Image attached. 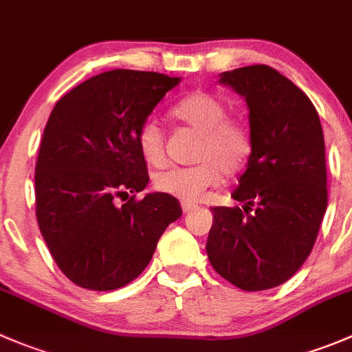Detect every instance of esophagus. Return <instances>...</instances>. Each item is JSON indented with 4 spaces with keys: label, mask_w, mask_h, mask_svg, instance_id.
<instances>
[{
    "label": "esophagus",
    "mask_w": 352,
    "mask_h": 352,
    "mask_svg": "<svg viewBox=\"0 0 352 352\" xmlns=\"http://www.w3.org/2000/svg\"><path fill=\"white\" fill-rule=\"evenodd\" d=\"M196 204H192V203H187V201H184L182 203V211L184 213H190V211H194L196 210Z\"/></svg>",
    "instance_id": "esophagus-1"
}]
</instances>
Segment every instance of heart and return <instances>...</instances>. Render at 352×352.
Returning a JSON list of instances; mask_svg holds the SVG:
<instances>
[{
  "label": "heart",
  "instance_id": "b5f03b06",
  "mask_svg": "<svg viewBox=\"0 0 352 352\" xmlns=\"http://www.w3.org/2000/svg\"><path fill=\"white\" fill-rule=\"evenodd\" d=\"M173 117L201 132L196 158L189 166H170L155 175L158 192L187 201H199L220 180L221 172L230 175L248 160L252 134L242 118L227 117V107L210 93H194L173 107ZM142 158L153 166L165 163V138L155 118H146L138 131Z\"/></svg>",
  "mask_w": 352,
  "mask_h": 352
}]
</instances>
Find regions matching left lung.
<instances>
[{"label": "left lung", "instance_id": "left-lung-1", "mask_svg": "<svg viewBox=\"0 0 352 352\" xmlns=\"http://www.w3.org/2000/svg\"><path fill=\"white\" fill-rule=\"evenodd\" d=\"M218 82L248 103L252 148L232 192L244 211L211 208L208 259L235 287L267 291L302 267L327 211L322 124L309 98L268 65L223 72Z\"/></svg>", "mask_w": 352, "mask_h": 352}]
</instances>
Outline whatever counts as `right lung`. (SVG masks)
<instances>
[{
    "mask_svg": "<svg viewBox=\"0 0 352 352\" xmlns=\"http://www.w3.org/2000/svg\"><path fill=\"white\" fill-rule=\"evenodd\" d=\"M179 82L156 72H103L65 94L47 118L36 217L53 259L78 287L115 291L138 278L182 214L166 194L134 199L149 182L138 131Z\"/></svg>",
    "mask_w": 352,
    "mask_h": 352,
    "instance_id": "1",
    "label": "right lung"
}]
</instances>
